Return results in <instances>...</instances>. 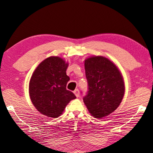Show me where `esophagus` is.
<instances>
[{
    "label": "esophagus",
    "instance_id": "34e87169",
    "mask_svg": "<svg viewBox=\"0 0 153 153\" xmlns=\"http://www.w3.org/2000/svg\"><path fill=\"white\" fill-rule=\"evenodd\" d=\"M74 94L76 96V97H80V91H79L78 89H76V90H74Z\"/></svg>",
    "mask_w": 153,
    "mask_h": 153
}]
</instances>
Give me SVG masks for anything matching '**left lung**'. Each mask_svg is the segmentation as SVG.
Instances as JSON below:
<instances>
[{"mask_svg": "<svg viewBox=\"0 0 153 153\" xmlns=\"http://www.w3.org/2000/svg\"><path fill=\"white\" fill-rule=\"evenodd\" d=\"M88 91L83 102L96 118L104 117L117 109L124 95L122 75L114 63L103 56L85 61Z\"/></svg>", "mask_w": 153, "mask_h": 153, "instance_id": "obj_1", "label": "left lung"}]
</instances>
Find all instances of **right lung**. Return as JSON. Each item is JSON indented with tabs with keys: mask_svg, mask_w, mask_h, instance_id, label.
I'll return each mask as SVG.
<instances>
[{
	"mask_svg": "<svg viewBox=\"0 0 153 153\" xmlns=\"http://www.w3.org/2000/svg\"><path fill=\"white\" fill-rule=\"evenodd\" d=\"M68 63L59 56H51L38 65L31 77L29 92L36 109L48 117L57 118L76 97L66 89L70 78Z\"/></svg>",
	"mask_w": 153,
	"mask_h": 153,
	"instance_id": "1",
	"label": "right lung"
}]
</instances>
